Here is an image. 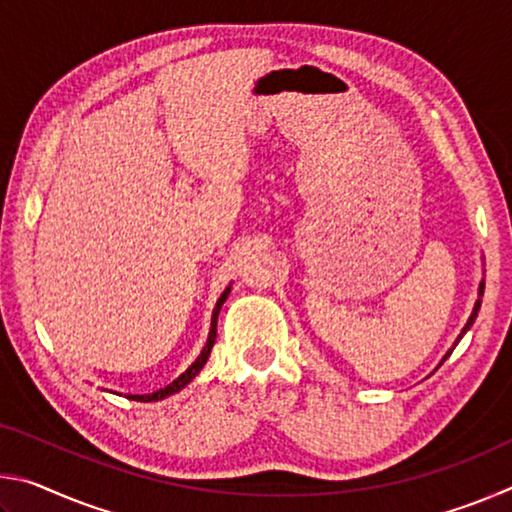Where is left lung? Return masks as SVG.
<instances>
[{"label":"left lung","instance_id":"left-lung-1","mask_svg":"<svg viewBox=\"0 0 512 512\" xmlns=\"http://www.w3.org/2000/svg\"><path fill=\"white\" fill-rule=\"evenodd\" d=\"M483 289H485V280H481V284H479V298H476V302H474V309H472V314H470V318H467V323H465V327L461 329V334H458V339H456V343L452 345V348H449V350H447V354H445V357H443V361H447V359H449V354H452V352H454V348H456V345H458V341H461V339H463V336H465L467 332H470V327L474 325V320H476V316H479V309H481V298H483ZM443 361H440V363H438V366H443Z\"/></svg>","mask_w":512,"mask_h":512}]
</instances>
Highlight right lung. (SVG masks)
Listing matches in <instances>:
<instances>
[{
    "instance_id": "obj_1",
    "label": "right lung",
    "mask_w": 512,
    "mask_h": 512,
    "mask_svg": "<svg viewBox=\"0 0 512 512\" xmlns=\"http://www.w3.org/2000/svg\"><path fill=\"white\" fill-rule=\"evenodd\" d=\"M230 289H232V284H228V287H225V291L221 293V298L216 300V307H214V311H212V323H210V334H207V343H205V348L201 350V354H198L196 357V361L192 363V366H189L183 375H180L178 379H173L169 386H164V388H160V391H155V393H149V395H126L128 400H133V402H158V400H164V397H169V395H173V393H178V391H183V388L189 384V381H192L198 372L203 370V366L207 363V359H210V352H212V348H214V341H216V318H219V311H221V307H223V302H225V298L230 296Z\"/></svg>"
}]
</instances>
